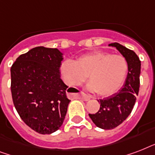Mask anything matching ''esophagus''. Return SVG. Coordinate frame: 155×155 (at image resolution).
<instances>
[{
  "instance_id": "1",
  "label": "esophagus",
  "mask_w": 155,
  "mask_h": 155,
  "mask_svg": "<svg viewBox=\"0 0 155 155\" xmlns=\"http://www.w3.org/2000/svg\"><path fill=\"white\" fill-rule=\"evenodd\" d=\"M80 97L83 100V101H89V100L91 99V97H90V96H88V95H86V94H84V93H83L82 95H80Z\"/></svg>"
}]
</instances>
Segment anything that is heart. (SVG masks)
Masks as SVG:
<instances>
[{"label": "heart", "instance_id": "obj_1", "mask_svg": "<svg viewBox=\"0 0 155 155\" xmlns=\"http://www.w3.org/2000/svg\"><path fill=\"white\" fill-rule=\"evenodd\" d=\"M128 62L120 54L96 51L78 58L75 62L66 59L60 71L70 86H79L88 78L87 88L101 97H109L117 92L127 75Z\"/></svg>", "mask_w": 155, "mask_h": 155}]
</instances>
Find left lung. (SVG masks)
<instances>
[{
  "mask_svg": "<svg viewBox=\"0 0 155 155\" xmlns=\"http://www.w3.org/2000/svg\"><path fill=\"white\" fill-rule=\"evenodd\" d=\"M116 47L128 62L127 78L118 92L98 101L101 107L97 113L89 114L95 125L103 130H113L129 117L136 101L140 87L141 61L134 51L117 42L108 45Z\"/></svg>",
  "mask_w": 155,
  "mask_h": 155,
  "instance_id": "left-lung-1",
  "label": "left lung"
}]
</instances>
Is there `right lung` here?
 I'll use <instances>...</instances> for the list:
<instances>
[{"instance_id": "add662e5", "label": "right lung", "mask_w": 155, "mask_h": 155, "mask_svg": "<svg viewBox=\"0 0 155 155\" xmlns=\"http://www.w3.org/2000/svg\"><path fill=\"white\" fill-rule=\"evenodd\" d=\"M63 54L57 48L38 47L18 57L11 67V92L21 118L41 134L62 126L70 100L61 79Z\"/></svg>"}]
</instances>
